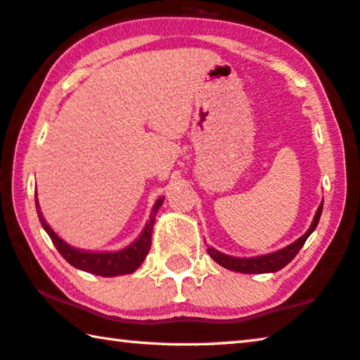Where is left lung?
<instances>
[{"label": "left lung", "instance_id": "obj_1", "mask_svg": "<svg viewBox=\"0 0 360 360\" xmlns=\"http://www.w3.org/2000/svg\"><path fill=\"white\" fill-rule=\"evenodd\" d=\"M322 209H323V201L320 202V206L317 209V212L314 215V220L309 230L304 233L301 238H297L296 241H292L291 245L281 248L278 251L269 252V254H262V256H256V257H235V256H229V254H224L217 250H214L212 246L207 248L209 256H211L215 262L222 267L233 270V272H240V274H274L278 272L288 265L292 259L296 257V254L300 252L301 248L304 246V243L309 238V235L312 233L317 226L320 215H322Z\"/></svg>", "mask_w": 360, "mask_h": 360}]
</instances>
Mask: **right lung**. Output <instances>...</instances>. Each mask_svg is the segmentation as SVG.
I'll return each mask as SVG.
<instances>
[{
    "label": "right lung",
    "mask_w": 360,
    "mask_h": 360,
    "mask_svg": "<svg viewBox=\"0 0 360 360\" xmlns=\"http://www.w3.org/2000/svg\"><path fill=\"white\" fill-rule=\"evenodd\" d=\"M164 196L158 198L156 202L151 209V215L145 225V229L136 238L134 243H130L129 246L119 251H85L74 248L65 243L63 238H59L54 233L51 226L46 224L45 217L40 212V204H38V198H35V206L38 212V219L43 229L51 238L53 245L56 246L60 256L70 265H74L75 269L84 270V272L99 275V276H117V275H127L134 274L135 270L140 267L148 256L149 248H151V236H153V226L154 220H156V214L159 207L162 206Z\"/></svg>",
    "instance_id": "right-lung-1"
}]
</instances>
